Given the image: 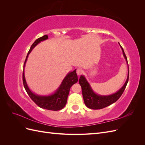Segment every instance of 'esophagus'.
Segmentation results:
<instances>
[{
  "label": "esophagus",
  "instance_id": "34e87169",
  "mask_svg": "<svg viewBox=\"0 0 145 145\" xmlns=\"http://www.w3.org/2000/svg\"><path fill=\"white\" fill-rule=\"evenodd\" d=\"M76 72H77V74L78 76H80V75H81V74H83V69L82 68H78L77 69Z\"/></svg>",
  "mask_w": 145,
  "mask_h": 145
}]
</instances>
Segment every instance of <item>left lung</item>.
I'll return each mask as SVG.
<instances>
[{"label":"left lung","instance_id":"8db88e82","mask_svg":"<svg viewBox=\"0 0 145 145\" xmlns=\"http://www.w3.org/2000/svg\"><path fill=\"white\" fill-rule=\"evenodd\" d=\"M120 45V44H119ZM124 57L128 63V60L125 54L123 49L120 45ZM129 69V67H128ZM129 79V69H128V77L125 84L123 85L121 88L118 90L116 93L109 95H100L95 94L93 90L92 89L89 83L88 82L85 77L83 76H81L79 78V84L80 85L82 89V95L83 97V100L86 106L90 109H100L104 108L109 105L116 102V101L120 97L123 93L125 89V88L127 85V83L128 82Z\"/></svg>","mask_w":145,"mask_h":145}]
</instances>
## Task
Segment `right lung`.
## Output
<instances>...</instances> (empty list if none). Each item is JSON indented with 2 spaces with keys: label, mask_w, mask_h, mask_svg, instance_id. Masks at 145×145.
<instances>
[{
  "label": "right lung",
  "mask_w": 145,
  "mask_h": 145,
  "mask_svg": "<svg viewBox=\"0 0 145 145\" xmlns=\"http://www.w3.org/2000/svg\"><path fill=\"white\" fill-rule=\"evenodd\" d=\"M48 39V37L47 35H45V36L37 39L33 43V45L31 46L28 52L27 57H26L24 65V68H25L26 62H27L28 55L29 54L31 51L40 42L46 40ZM22 77L24 88L26 91H27V93L29 95V97L40 108L51 111H59L65 107L66 103L67 102V99L70 88H71V87L73 85V84L77 83L78 81V77L76 74V69H75L72 72H69L66 76L62 83H61L60 86L54 94L49 95L42 96L34 94L29 89L27 85V83L26 82L24 75V70L23 71Z\"/></svg>",
  "instance_id": "obj_1"
}]
</instances>
